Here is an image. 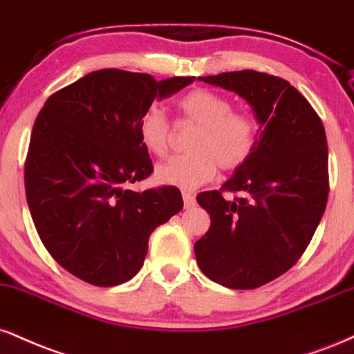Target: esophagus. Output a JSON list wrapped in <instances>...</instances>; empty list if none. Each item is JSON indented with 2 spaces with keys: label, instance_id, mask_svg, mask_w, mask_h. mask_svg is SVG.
Instances as JSON below:
<instances>
[{
  "label": "esophagus",
  "instance_id": "esophagus-1",
  "mask_svg": "<svg viewBox=\"0 0 354 354\" xmlns=\"http://www.w3.org/2000/svg\"><path fill=\"white\" fill-rule=\"evenodd\" d=\"M183 201H185V207H186V209H189V207H193L194 204H196L194 194H191V193H183Z\"/></svg>",
  "mask_w": 354,
  "mask_h": 354
}]
</instances>
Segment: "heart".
I'll list each match as a JSON object with an SVG mask.
<instances>
[{"mask_svg":"<svg viewBox=\"0 0 354 354\" xmlns=\"http://www.w3.org/2000/svg\"><path fill=\"white\" fill-rule=\"evenodd\" d=\"M183 120L198 125L189 142L188 155L174 156L160 165L155 180L161 185L194 189L211 181L219 166L224 171L244 166L257 147L259 123L245 110H236L231 99L221 93L194 88L178 99ZM140 143L150 155H168L171 147V125L163 110L151 105L140 117Z\"/></svg>","mask_w":354,"mask_h":354,"instance_id":"b5f03b06","label":"heart"}]
</instances>
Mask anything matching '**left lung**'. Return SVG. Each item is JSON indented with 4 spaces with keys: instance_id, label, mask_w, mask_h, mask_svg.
<instances>
[{
    "instance_id": "obj_1",
    "label": "left lung",
    "mask_w": 354,
    "mask_h": 354,
    "mask_svg": "<svg viewBox=\"0 0 354 354\" xmlns=\"http://www.w3.org/2000/svg\"><path fill=\"white\" fill-rule=\"evenodd\" d=\"M239 93L261 123L257 147L221 189L198 194L211 216L194 244L204 275L252 290L295 266L325 212L328 145L322 118L290 82L255 71L199 77ZM223 192H241L225 200Z\"/></svg>"
}]
</instances>
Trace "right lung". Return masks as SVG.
<instances>
[{"label": "right lung", "mask_w": 354, "mask_h": 354, "mask_svg": "<svg viewBox=\"0 0 354 354\" xmlns=\"http://www.w3.org/2000/svg\"><path fill=\"white\" fill-rule=\"evenodd\" d=\"M194 77L102 69L54 92L34 122L24 165L26 199L42 244L59 266L97 287L142 269L150 234L183 209L174 186L127 189L153 173L138 125L153 100Z\"/></svg>", "instance_id": "obj_1"}]
</instances>
